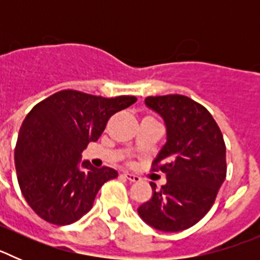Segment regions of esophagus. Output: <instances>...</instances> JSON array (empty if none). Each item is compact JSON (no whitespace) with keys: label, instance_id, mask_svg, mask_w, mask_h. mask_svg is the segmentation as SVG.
Wrapping results in <instances>:
<instances>
[{"label":"esophagus","instance_id":"1","mask_svg":"<svg viewBox=\"0 0 260 260\" xmlns=\"http://www.w3.org/2000/svg\"><path fill=\"white\" fill-rule=\"evenodd\" d=\"M123 176H125L130 182H138V181H141V177L137 176V174L128 173V172H123Z\"/></svg>","mask_w":260,"mask_h":260}]
</instances>
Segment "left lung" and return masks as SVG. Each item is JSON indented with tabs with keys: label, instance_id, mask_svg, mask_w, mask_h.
Here are the masks:
<instances>
[{
	"label": "left lung",
	"instance_id": "1",
	"mask_svg": "<svg viewBox=\"0 0 260 260\" xmlns=\"http://www.w3.org/2000/svg\"><path fill=\"white\" fill-rule=\"evenodd\" d=\"M146 104L167 125V143L151 168L167 183L156 190L151 182L152 198L138 213L158 231H185L207 215L226 177L224 138L210 112L187 96H148Z\"/></svg>",
	"mask_w": 260,
	"mask_h": 260
}]
</instances>
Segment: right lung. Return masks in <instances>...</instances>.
<instances>
[{"label":"right lung","instance_id":"obj_1","mask_svg":"<svg viewBox=\"0 0 260 260\" xmlns=\"http://www.w3.org/2000/svg\"><path fill=\"white\" fill-rule=\"evenodd\" d=\"M135 102V96L108 99L62 89L32 108L18 135L15 169L20 191L36 215L68 225L92 208L100 187L118 173L89 161L80 169V153L98 141L110 117Z\"/></svg>","mask_w":260,"mask_h":260}]
</instances>
